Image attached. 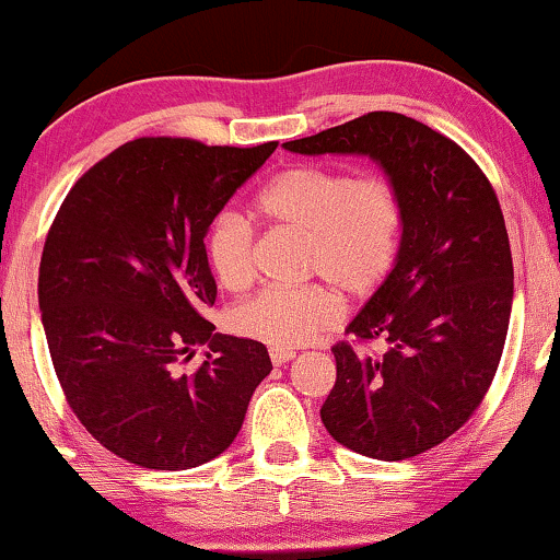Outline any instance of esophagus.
Returning <instances> with one entry per match:
<instances>
[{
	"mask_svg": "<svg viewBox=\"0 0 560 560\" xmlns=\"http://www.w3.org/2000/svg\"><path fill=\"white\" fill-rule=\"evenodd\" d=\"M295 357L293 349H270V359L275 366H282L285 362H290V359Z\"/></svg>",
	"mask_w": 560,
	"mask_h": 560,
	"instance_id": "obj_1",
	"label": "esophagus"
}]
</instances>
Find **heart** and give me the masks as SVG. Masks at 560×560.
Wrapping results in <instances>:
<instances>
[{
    "label": "heart",
    "mask_w": 560,
    "mask_h": 560,
    "mask_svg": "<svg viewBox=\"0 0 560 560\" xmlns=\"http://www.w3.org/2000/svg\"><path fill=\"white\" fill-rule=\"evenodd\" d=\"M272 224L305 234L303 272L326 280L349 301H366L385 285L400 255L405 206L387 175H359L313 163L280 171L255 198ZM206 255L226 290L255 280V232L236 213H221L206 234ZM341 318L327 285L265 288L236 305L232 326L275 349L301 347Z\"/></svg>",
    "instance_id": "obj_1"
}]
</instances>
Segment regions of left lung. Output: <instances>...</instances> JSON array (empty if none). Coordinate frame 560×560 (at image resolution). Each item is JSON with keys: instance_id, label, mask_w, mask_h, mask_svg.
<instances>
[{"instance_id": "obj_1", "label": "left lung", "mask_w": 560, "mask_h": 560, "mask_svg": "<svg viewBox=\"0 0 560 560\" xmlns=\"http://www.w3.org/2000/svg\"><path fill=\"white\" fill-rule=\"evenodd\" d=\"M301 155H366L400 190V255L331 349L336 385L320 408L341 446L402 462L439 446L492 385L512 311V255L497 194L454 140L397 112L285 142Z\"/></svg>"}]
</instances>
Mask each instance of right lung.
Segmentation results:
<instances>
[{"label":"right lung","mask_w":560,"mask_h":560,"mask_svg":"<svg viewBox=\"0 0 560 560\" xmlns=\"http://www.w3.org/2000/svg\"><path fill=\"white\" fill-rule=\"evenodd\" d=\"M275 148L140 137L60 203L37 278L45 339L75 418L129 464L180 471L224 454L272 370L265 343L206 320L217 280L203 236ZM201 342L207 362L183 373Z\"/></svg>","instance_id":"obj_1"}]
</instances>
